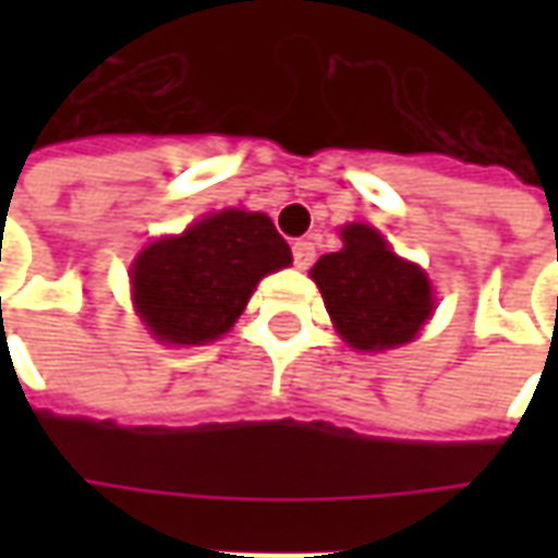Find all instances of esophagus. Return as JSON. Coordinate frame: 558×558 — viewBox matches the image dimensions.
I'll use <instances>...</instances> for the list:
<instances>
[{"instance_id":"34e87169","label":"esophagus","mask_w":558,"mask_h":558,"mask_svg":"<svg viewBox=\"0 0 558 558\" xmlns=\"http://www.w3.org/2000/svg\"><path fill=\"white\" fill-rule=\"evenodd\" d=\"M316 256V247L311 239H299V242L292 244V259H295V266L299 268H307L314 263Z\"/></svg>"}]
</instances>
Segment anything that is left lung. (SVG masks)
Returning a JSON list of instances; mask_svg holds the SVG:
<instances>
[{"label": "left lung", "instance_id": "1", "mask_svg": "<svg viewBox=\"0 0 558 558\" xmlns=\"http://www.w3.org/2000/svg\"><path fill=\"white\" fill-rule=\"evenodd\" d=\"M340 239L338 254L319 256L311 268L338 335L364 352L410 343L433 314L427 275L367 223L343 227Z\"/></svg>", "mask_w": 558, "mask_h": 558}]
</instances>
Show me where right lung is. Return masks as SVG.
<instances>
[{
    "label": "right lung",
    "instance_id": "right-lung-1",
    "mask_svg": "<svg viewBox=\"0 0 558 558\" xmlns=\"http://www.w3.org/2000/svg\"><path fill=\"white\" fill-rule=\"evenodd\" d=\"M290 263L268 215L223 208L140 251L131 290L155 338L203 347L230 331L259 280Z\"/></svg>",
    "mask_w": 558,
    "mask_h": 558
}]
</instances>
